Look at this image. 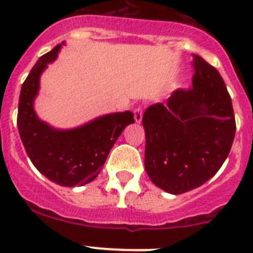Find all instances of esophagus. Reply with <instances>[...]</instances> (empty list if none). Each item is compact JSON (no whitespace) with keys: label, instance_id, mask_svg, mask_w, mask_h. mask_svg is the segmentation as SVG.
I'll list each match as a JSON object with an SVG mask.
<instances>
[{"label":"esophagus","instance_id":"obj_1","mask_svg":"<svg viewBox=\"0 0 253 253\" xmlns=\"http://www.w3.org/2000/svg\"><path fill=\"white\" fill-rule=\"evenodd\" d=\"M142 118H143V107L142 106H138L134 109V119L135 122L140 123L142 122Z\"/></svg>","mask_w":253,"mask_h":253}]
</instances>
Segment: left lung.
Segmentation results:
<instances>
[{"label": "left lung", "instance_id": "8db88e82", "mask_svg": "<svg viewBox=\"0 0 253 253\" xmlns=\"http://www.w3.org/2000/svg\"><path fill=\"white\" fill-rule=\"evenodd\" d=\"M193 87L172 92L143 115L144 166L156 186L173 195L202 186L232 148L236 119L222 76L194 55Z\"/></svg>", "mask_w": 253, "mask_h": 253}]
</instances>
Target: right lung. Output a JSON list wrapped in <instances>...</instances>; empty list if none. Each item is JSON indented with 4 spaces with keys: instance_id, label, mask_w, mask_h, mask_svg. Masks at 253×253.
<instances>
[{
    "instance_id": "right-lung-1",
    "label": "right lung",
    "mask_w": 253,
    "mask_h": 253,
    "mask_svg": "<svg viewBox=\"0 0 253 253\" xmlns=\"http://www.w3.org/2000/svg\"><path fill=\"white\" fill-rule=\"evenodd\" d=\"M59 49L60 44L40 57L22 84L17 128L26 153L40 173L60 186H82L99 175L114 143L125 126L134 123V115L130 111L109 114L71 130L53 129L39 120L33 107L39 78Z\"/></svg>"
}]
</instances>
